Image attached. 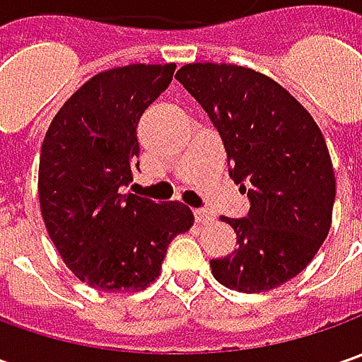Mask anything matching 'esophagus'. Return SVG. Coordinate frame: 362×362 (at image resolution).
Instances as JSON below:
<instances>
[{
  "mask_svg": "<svg viewBox=\"0 0 362 362\" xmlns=\"http://www.w3.org/2000/svg\"><path fill=\"white\" fill-rule=\"evenodd\" d=\"M193 216H195V221H197V223H209V221H211V214L205 211V209H195Z\"/></svg>",
  "mask_w": 362,
  "mask_h": 362,
  "instance_id": "1",
  "label": "esophagus"
}]
</instances>
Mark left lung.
Segmentation results:
<instances>
[{"instance_id":"left-lung-1","label":"left lung","mask_w":362,"mask_h":362,"mask_svg":"<svg viewBox=\"0 0 362 362\" xmlns=\"http://www.w3.org/2000/svg\"><path fill=\"white\" fill-rule=\"evenodd\" d=\"M175 78L216 124L230 177L250 197L247 216L221 217L238 250L209 262L214 278L245 294L282 286L330 230L337 179L322 132L284 86L252 68L195 62Z\"/></svg>"}]
</instances>
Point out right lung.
<instances>
[{"label": "right lung", "instance_id": "add662e5", "mask_svg": "<svg viewBox=\"0 0 362 362\" xmlns=\"http://www.w3.org/2000/svg\"><path fill=\"white\" fill-rule=\"evenodd\" d=\"M175 64H131L84 82L49 122L40 153V209L72 274L103 292H139L159 278L193 214L179 202L120 193L139 169L136 127L173 80Z\"/></svg>", "mask_w": 362, "mask_h": 362}]
</instances>
